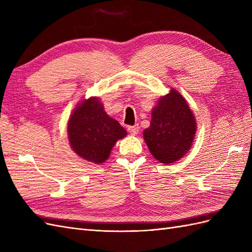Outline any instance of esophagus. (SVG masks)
<instances>
[{
	"mask_svg": "<svg viewBox=\"0 0 252 252\" xmlns=\"http://www.w3.org/2000/svg\"><path fill=\"white\" fill-rule=\"evenodd\" d=\"M128 131L130 132L132 135H136L139 133V126L134 125V126H128Z\"/></svg>",
	"mask_w": 252,
	"mask_h": 252,
	"instance_id": "esophagus-1",
	"label": "esophagus"
}]
</instances>
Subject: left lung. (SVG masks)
<instances>
[{
	"label": "left lung",
	"mask_w": 252,
	"mask_h": 252,
	"mask_svg": "<svg viewBox=\"0 0 252 252\" xmlns=\"http://www.w3.org/2000/svg\"><path fill=\"white\" fill-rule=\"evenodd\" d=\"M196 122L183 95L171 88L158 98L151 111L150 126L143 132L150 154L159 163L179 161L189 151L194 140Z\"/></svg>",
	"instance_id": "obj_1"
}]
</instances>
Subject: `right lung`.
Listing matches in <instances>:
<instances>
[{
  "label": "right lung",
  "instance_id": "1",
  "mask_svg": "<svg viewBox=\"0 0 252 252\" xmlns=\"http://www.w3.org/2000/svg\"><path fill=\"white\" fill-rule=\"evenodd\" d=\"M68 140L72 150L94 164L104 163L117 141L127 132L117 120L110 118L96 96L83 100L68 121Z\"/></svg>",
  "mask_w": 252,
  "mask_h": 252
}]
</instances>
